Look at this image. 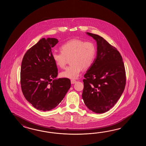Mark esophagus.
I'll return each mask as SVG.
<instances>
[{"label": "esophagus", "instance_id": "34e87169", "mask_svg": "<svg viewBox=\"0 0 146 146\" xmlns=\"http://www.w3.org/2000/svg\"><path fill=\"white\" fill-rule=\"evenodd\" d=\"M76 82V80H71V84H74Z\"/></svg>", "mask_w": 146, "mask_h": 146}]
</instances>
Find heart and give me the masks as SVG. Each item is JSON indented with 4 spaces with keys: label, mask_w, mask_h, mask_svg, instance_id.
Returning a JSON list of instances; mask_svg holds the SVG:
<instances>
[{
    "label": "heart",
    "mask_w": 146,
    "mask_h": 146,
    "mask_svg": "<svg viewBox=\"0 0 146 146\" xmlns=\"http://www.w3.org/2000/svg\"><path fill=\"white\" fill-rule=\"evenodd\" d=\"M60 50V53L53 52L52 59L60 68H64L70 59L71 65L60 73V76L71 79L79 77L83 68L91 67L96 54V46L93 42L75 38L63 44Z\"/></svg>",
    "instance_id": "obj_1"
}]
</instances>
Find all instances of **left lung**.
<instances>
[{"mask_svg": "<svg viewBox=\"0 0 146 146\" xmlns=\"http://www.w3.org/2000/svg\"><path fill=\"white\" fill-rule=\"evenodd\" d=\"M96 42V56L83 80L82 99L92 112L101 114L112 108L124 92L126 73L121 54L102 37L87 32Z\"/></svg>", "mask_w": 146, "mask_h": 146, "instance_id": "1", "label": "left lung"}]
</instances>
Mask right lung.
<instances>
[{
	"mask_svg": "<svg viewBox=\"0 0 146 146\" xmlns=\"http://www.w3.org/2000/svg\"><path fill=\"white\" fill-rule=\"evenodd\" d=\"M58 40L43 38L25 54L21 66V87L25 98L35 109L48 111L62 102L71 86L68 78H57L58 69L52 48Z\"/></svg>",
	"mask_w": 146,
	"mask_h": 146,
	"instance_id": "1",
	"label": "right lung"
}]
</instances>
